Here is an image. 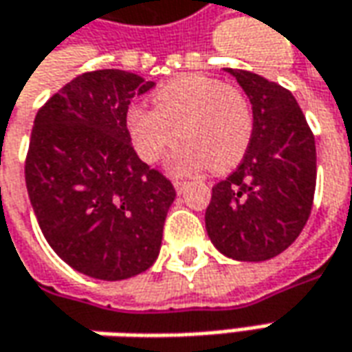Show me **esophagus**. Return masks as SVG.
I'll return each mask as SVG.
<instances>
[{"label": "esophagus", "mask_w": 352, "mask_h": 352, "mask_svg": "<svg viewBox=\"0 0 352 352\" xmlns=\"http://www.w3.org/2000/svg\"><path fill=\"white\" fill-rule=\"evenodd\" d=\"M172 184H174V188H176V192L178 193L184 192V190H186V186H188V182H184V180H174Z\"/></svg>", "instance_id": "esophagus-1"}]
</instances>
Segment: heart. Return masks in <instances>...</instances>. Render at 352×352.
I'll return each instance as SVG.
<instances>
[{
	"mask_svg": "<svg viewBox=\"0 0 352 352\" xmlns=\"http://www.w3.org/2000/svg\"><path fill=\"white\" fill-rule=\"evenodd\" d=\"M155 108L131 106L126 114L127 135L145 162H157L178 139L176 172H214L234 168L244 159L254 135V114L246 94L205 75H182L160 85L153 94Z\"/></svg>",
	"mask_w": 352,
	"mask_h": 352,
	"instance_id": "1",
	"label": "heart"
}]
</instances>
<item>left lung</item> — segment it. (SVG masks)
Returning <instances> with one entry per match:
<instances>
[{"instance_id": "1", "label": "left lung", "mask_w": 352, "mask_h": 352, "mask_svg": "<svg viewBox=\"0 0 352 352\" xmlns=\"http://www.w3.org/2000/svg\"><path fill=\"white\" fill-rule=\"evenodd\" d=\"M254 112V135L238 168L213 186L205 228L213 246L238 261L279 256L302 232L316 192V141L291 91L230 69Z\"/></svg>"}]
</instances>
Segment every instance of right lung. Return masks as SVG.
<instances>
[{
  "mask_svg": "<svg viewBox=\"0 0 352 352\" xmlns=\"http://www.w3.org/2000/svg\"><path fill=\"white\" fill-rule=\"evenodd\" d=\"M153 87L122 69L82 73L34 118L25 180L40 230L93 279H129L159 258L176 190L139 159L126 129L131 100Z\"/></svg>",
  "mask_w": 352,
  "mask_h": 352,
  "instance_id": "right-lung-1",
  "label": "right lung"
}]
</instances>
